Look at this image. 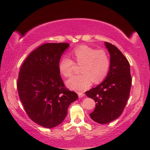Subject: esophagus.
<instances>
[{"label":"esophagus","instance_id":"1","mask_svg":"<svg viewBox=\"0 0 150 150\" xmlns=\"http://www.w3.org/2000/svg\"><path fill=\"white\" fill-rule=\"evenodd\" d=\"M78 95H79V98H81L82 97L84 96V93H82V92H78Z\"/></svg>","mask_w":150,"mask_h":150}]
</instances>
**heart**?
Here are the masks:
<instances>
[{
  "label": "heart",
  "mask_w": 150,
  "mask_h": 150,
  "mask_svg": "<svg viewBox=\"0 0 150 150\" xmlns=\"http://www.w3.org/2000/svg\"><path fill=\"white\" fill-rule=\"evenodd\" d=\"M73 57L78 65H81L80 75H75L66 82L68 87L73 90H84L91 85L98 84L106 78L110 67V60L103 50L82 45L73 50ZM75 63L68 57H62L59 63V70L65 77L72 75Z\"/></svg>",
  "instance_id": "1"
}]
</instances>
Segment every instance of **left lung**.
<instances>
[{"mask_svg": "<svg viewBox=\"0 0 150 150\" xmlns=\"http://www.w3.org/2000/svg\"><path fill=\"white\" fill-rule=\"evenodd\" d=\"M104 44L110 55L108 75L101 84L86 91V95L96 103L90 117L99 124L111 122L122 114L132 86L128 60L116 46L107 42Z\"/></svg>", "mask_w": 150, "mask_h": 150, "instance_id": "left-lung-1", "label": "left lung"}]
</instances>
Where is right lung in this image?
Instances as JSON below:
<instances>
[{
    "label": "right lung",
    "instance_id": "right-lung-1",
    "mask_svg": "<svg viewBox=\"0 0 150 150\" xmlns=\"http://www.w3.org/2000/svg\"><path fill=\"white\" fill-rule=\"evenodd\" d=\"M68 43H46L31 52L22 64L17 79L19 98L33 122L47 128L64 120L68 108L78 98L66 88L59 63Z\"/></svg>",
    "mask_w": 150,
    "mask_h": 150
}]
</instances>
